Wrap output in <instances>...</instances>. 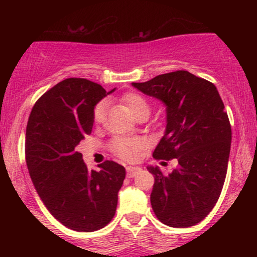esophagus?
Segmentation results:
<instances>
[{
    "mask_svg": "<svg viewBox=\"0 0 257 257\" xmlns=\"http://www.w3.org/2000/svg\"><path fill=\"white\" fill-rule=\"evenodd\" d=\"M140 172L141 168L139 167H126V176H128V178H133V176H135Z\"/></svg>",
    "mask_w": 257,
    "mask_h": 257,
    "instance_id": "obj_1",
    "label": "esophagus"
}]
</instances>
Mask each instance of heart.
Instances as JSON below:
<instances>
[{"instance_id": "obj_1", "label": "heart", "mask_w": 257, "mask_h": 257, "mask_svg": "<svg viewBox=\"0 0 257 257\" xmlns=\"http://www.w3.org/2000/svg\"><path fill=\"white\" fill-rule=\"evenodd\" d=\"M123 104L128 108L133 117H137L140 113L150 114V104L144 96L137 93H128L122 98ZM106 112V102H99L94 110V122L100 123L104 118ZM141 149V144L139 141L131 140V139H116L112 141L111 150L114 155L118 156L123 161H135L138 158L139 151Z\"/></svg>"}]
</instances>
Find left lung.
<instances>
[{
  "instance_id": "obj_1",
  "label": "left lung",
  "mask_w": 257,
  "mask_h": 257,
  "mask_svg": "<svg viewBox=\"0 0 257 257\" xmlns=\"http://www.w3.org/2000/svg\"><path fill=\"white\" fill-rule=\"evenodd\" d=\"M132 85L166 105V132L153 157L179 163L169 175L147 168L155 175L153 211L167 226H194L216 204L228 166L232 131L219 91L182 70Z\"/></svg>"
}]
</instances>
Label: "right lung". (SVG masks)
<instances>
[{
    "label": "right lung",
    "mask_w": 257,
    "mask_h": 257,
    "mask_svg": "<svg viewBox=\"0 0 257 257\" xmlns=\"http://www.w3.org/2000/svg\"><path fill=\"white\" fill-rule=\"evenodd\" d=\"M112 91L66 78L37 100L29 117L25 156L32 184L49 213L73 231H98L116 213L124 167L105 161L88 170L76 149L91 133L95 105Z\"/></svg>",
    "instance_id": "obj_1"
}]
</instances>
